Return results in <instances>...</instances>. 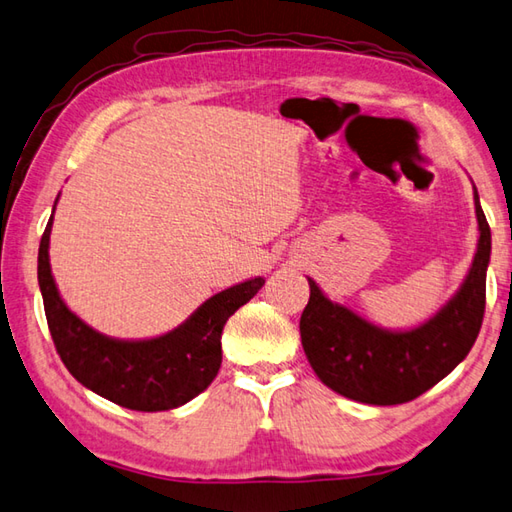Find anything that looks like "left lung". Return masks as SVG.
Segmentation results:
<instances>
[{
  "label": "left lung",
  "mask_w": 512,
  "mask_h": 512,
  "mask_svg": "<svg viewBox=\"0 0 512 512\" xmlns=\"http://www.w3.org/2000/svg\"><path fill=\"white\" fill-rule=\"evenodd\" d=\"M479 245L459 292L437 316L410 332H385L325 298L310 281L301 316L307 361L327 388L372 406H397L428 392L466 359L486 310L490 227L475 191Z\"/></svg>",
  "instance_id": "left-lung-1"
}]
</instances>
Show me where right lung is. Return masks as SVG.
<instances>
[{
    "label": "right lung",
    "mask_w": 512,
    "mask_h": 512,
    "mask_svg": "<svg viewBox=\"0 0 512 512\" xmlns=\"http://www.w3.org/2000/svg\"><path fill=\"white\" fill-rule=\"evenodd\" d=\"M37 254L46 323L55 350L77 381L122 408L160 412L191 401L216 379L223 363L220 334L227 318L258 294L263 278H252L211 296L176 330L149 341H115L91 330L57 294L48 265V236Z\"/></svg>",
    "instance_id": "right-lung-1"
}]
</instances>
